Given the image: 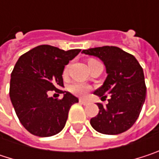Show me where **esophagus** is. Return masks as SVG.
Listing matches in <instances>:
<instances>
[{
    "instance_id": "obj_1",
    "label": "esophagus",
    "mask_w": 159,
    "mask_h": 159,
    "mask_svg": "<svg viewBox=\"0 0 159 159\" xmlns=\"http://www.w3.org/2000/svg\"><path fill=\"white\" fill-rule=\"evenodd\" d=\"M79 102L81 104H83V105H87L88 104V101L85 100V99H83V98H80Z\"/></svg>"
}]
</instances>
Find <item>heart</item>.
Returning a JSON list of instances; mask_svg holds the SVG:
<instances>
[{"label": "heart", "mask_w": 159, "mask_h": 159, "mask_svg": "<svg viewBox=\"0 0 159 159\" xmlns=\"http://www.w3.org/2000/svg\"><path fill=\"white\" fill-rule=\"evenodd\" d=\"M67 70H68V67L65 68V72H67ZM69 89H70L71 92H73L74 94H75L77 96H84L88 92L89 86L87 84H84V83L77 82V83H75V84H71Z\"/></svg>", "instance_id": "heart-1"}]
</instances>
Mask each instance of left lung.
Here are the masks:
<instances>
[{
  "instance_id": "1",
  "label": "left lung",
  "mask_w": 159,
  "mask_h": 159,
  "mask_svg": "<svg viewBox=\"0 0 159 159\" xmlns=\"http://www.w3.org/2000/svg\"><path fill=\"white\" fill-rule=\"evenodd\" d=\"M82 53L98 57L106 67L107 77L94 94L109 103H98V114L90 120L91 126L103 134H119L130 129L142 111L146 87L143 68L134 56L113 46L84 49Z\"/></svg>"
}]
</instances>
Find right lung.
Wrapping results in <instances>:
<instances>
[{
  "mask_svg": "<svg viewBox=\"0 0 159 159\" xmlns=\"http://www.w3.org/2000/svg\"><path fill=\"white\" fill-rule=\"evenodd\" d=\"M80 51L40 45L18 59L11 74L10 98L20 122L30 134L48 137L64 128L70 108L78 98L58 87L63 86L64 66ZM49 90H59L64 98H49Z\"/></svg>",
  "mask_w": 159,
  "mask_h": 159,
  "instance_id": "add662e5",
  "label": "right lung"
}]
</instances>
